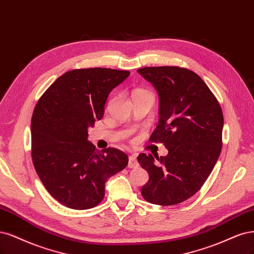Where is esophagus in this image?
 <instances>
[{"label": "esophagus", "instance_id": "1", "mask_svg": "<svg viewBox=\"0 0 254 254\" xmlns=\"http://www.w3.org/2000/svg\"><path fill=\"white\" fill-rule=\"evenodd\" d=\"M138 166V163L136 161V157L134 155L129 156V162H128V167L129 168H136Z\"/></svg>", "mask_w": 254, "mask_h": 254}]
</instances>
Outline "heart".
Instances as JSON below:
<instances>
[{
  "label": "heart",
  "instance_id": "obj_1",
  "mask_svg": "<svg viewBox=\"0 0 254 254\" xmlns=\"http://www.w3.org/2000/svg\"><path fill=\"white\" fill-rule=\"evenodd\" d=\"M141 94H152L149 90H147V89H144V88H137V89H135L134 91H133V97L134 95H141Z\"/></svg>",
  "mask_w": 254,
  "mask_h": 254
}]
</instances>
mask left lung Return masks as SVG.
Returning <instances> with one entry per match:
<instances>
[{"label": "left lung", "instance_id": "left-lung-1", "mask_svg": "<svg viewBox=\"0 0 254 254\" xmlns=\"http://www.w3.org/2000/svg\"><path fill=\"white\" fill-rule=\"evenodd\" d=\"M160 97L159 125L150 142L163 143L168 154L155 161L141 153L137 161L149 181L141 189L151 204L170 206L202 188L222 150L224 125L220 103L195 72L178 66L137 69Z\"/></svg>", "mask_w": 254, "mask_h": 254}]
</instances>
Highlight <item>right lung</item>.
Listing matches in <instances>:
<instances>
[{"label":"right lung","mask_w":254,"mask_h":254,"mask_svg":"<svg viewBox=\"0 0 254 254\" xmlns=\"http://www.w3.org/2000/svg\"><path fill=\"white\" fill-rule=\"evenodd\" d=\"M128 70L73 69L58 77L38 101L31 119L33 166L50 195L64 206L84 210L99 205L105 183L128 165L117 148L95 149L88 128L104 116L113 88Z\"/></svg>","instance_id":"right-lung-1"}]
</instances>
